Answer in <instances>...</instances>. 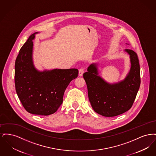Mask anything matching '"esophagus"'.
Masks as SVG:
<instances>
[{
    "mask_svg": "<svg viewBox=\"0 0 156 156\" xmlns=\"http://www.w3.org/2000/svg\"><path fill=\"white\" fill-rule=\"evenodd\" d=\"M84 73V68H80V69H79V76H82L83 74Z\"/></svg>",
    "mask_w": 156,
    "mask_h": 156,
    "instance_id": "34e87169",
    "label": "esophagus"
}]
</instances>
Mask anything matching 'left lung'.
<instances>
[{"instance_id": "1", "label": "left lung", "mask_w": 156, "mask_h": 156, "mask_svg": "<svg viewBox=\"0 0 156 156\" xmlns=\"http://www.w3.org/2000/svg\"><path fill=\"white\" fill-rule=\"evenodd\" d=\"M124 51L129 55L130 68L123 80L113 83L105 81L99 75V64L96 62L91 64L83 74L90 105L94 111L103 116L113 117L129 111L140 88V68L137 54L129 49Z\"/></svg>"}]
</instances>
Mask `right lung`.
I'll return each mask as SVG.
<instances>
[{
  "label": "right lung",
  "instance_id": "add662e5",
  "mask_svg": "<svg viewBox=\"0 0 156 156\" xmlns=\"http://www.w3.org/2000/svg\"><path fill=\"white\" fill-rule=\"evenodd\" d=\"M30 36L23 45L15 62L16 93L24 109L31 114L47 116L57 111L62 103L68 85L78 75L76 68L40 71L33 62V42Z\"/></svg>",
  "mask_w": 156,
  "mask_h": 156
}]
</instances>
